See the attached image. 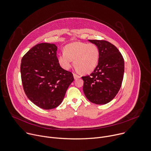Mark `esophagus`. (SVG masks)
Returning a JSON list of instances; mask_svg holds the SVG:
<instances>
[{"instance_id": "esophagus-1", "label": "esophagus", "mask_w": 151, "mask_h": 151, "mask_svg": "<svg viewBox=\"0 0 151 151\" xmlns=\"http://www.w3.org/2000/svg\"><path fill=\"white\" fill-rule=\"evenodd\" d=\"M73 76H74V79H77V78H80V76H79V75H78V74H75V73H74L73 74Z\"/></svg>"}]
</instances>
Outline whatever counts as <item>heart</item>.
Wrapping results in <instances>:
<instances>
[{
    "instance_id": "b5f03b06",
    "label": "heart",
    "mask_w": 151,
    "mask_h": 151,
    "mask_svg": "<svg viewBox=\"0 0 151 151\" xmlns=\"http://www.w3.org/2000/svg\"><path fill=\"white\" fill-rule=\"evenodd\" d=\"M99 50L93 43L73 42L67 45L64 53L58 56V63L64 70L70 69L72 60L77 71L89 74L96 68L99 59Z\"/></svg>"
}]
</instances>
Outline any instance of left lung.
I'll list each match as a JSON object with an SVG mask.
<instances>
[{
    "label": "left lung",
    "instance_id": "left-lung-1",
    "mask_svg": "<svg viewBox=\"0 0 151 151\" xmlns=\"http://www.w3.org/2000/svg\"><path fill=\"white\" fill-rule=\"evenodd\" d=\"M99 50V63L93 73L82 77L83 92L87 99L98 105L111 101L122 86L124 61L122 53L110 42L104 40H88Z\"/></svg>",
    "mask_w": 151,
    "mask_h": 151
}]
</instances>
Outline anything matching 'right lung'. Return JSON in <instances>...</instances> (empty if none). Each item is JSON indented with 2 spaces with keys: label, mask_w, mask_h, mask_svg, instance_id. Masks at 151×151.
<instances>
[{
  "label": "right lung",
  "mask_w": 151,
  "mask_h": 151,
  "mask_svg": "<svg viewBox=\"0 0 151 151\" xmlns=\"http://www.w3.org/2000/svg\"><path fill=\"white\" fill-rule=\"evenodd\" d=\"M55 44L42 43L30 49L22 57L20 67L24 92L34 104L51 109L63 102L74 81L73 74L60 66Z\"/></svg>",
  "instance_id": "right-lung-1"
}]
</instances>
